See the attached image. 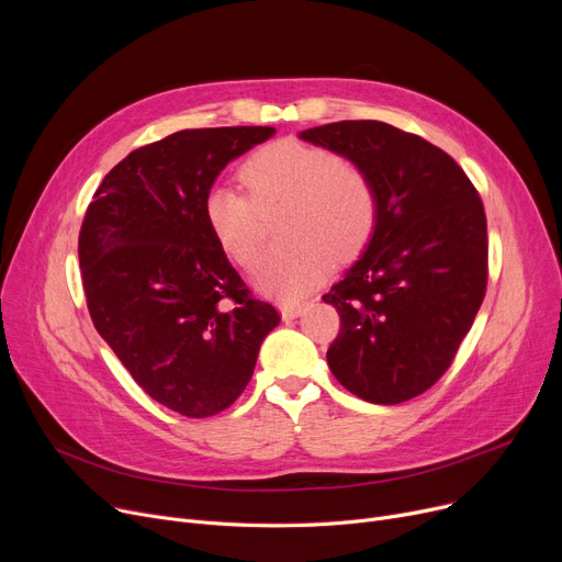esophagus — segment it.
<instances>
[{"instance_id": "esophagus-1", "label": "esophagus", "mask_w": 562, "mask_h": 562, "mask_svg": "<svg viewBox=\"0 0 562 562\" xmlns=\"http://www.w3.org/2000/svg\"><path fill=\"white\" fill-rule=\"evenodd\" d=\"M305 305L303 303H280V314L284 321H293L303 314Z\"/></svg>"}]
</instances>
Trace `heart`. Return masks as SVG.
<instances>
[{"instance_id":"obj_1","label":"heart","mask_w":562,"mask_h":562,"mask_svg":"<svg viewBox=\"0 0 562 562\" xmlns=\"http://www.w3.org/2000/svg\"><path fill=\"white\" fill-rule=\"evenodd\" d=\"M239 178L250 198L233 184L207 190V231L231 261L252 269L261 252V212L286 205L280 235L289 241L269 250L255 276L259 291L282 301L314 289L331 257H357L375 233V184L359 165L329 148L278 139L248 156Z\"/></svg>"}]
</instances>
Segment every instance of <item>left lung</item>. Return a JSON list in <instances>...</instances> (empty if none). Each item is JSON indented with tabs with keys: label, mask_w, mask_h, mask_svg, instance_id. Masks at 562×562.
<instances>
[{
	"label": "left lung",
	"mask_w": 562,
	"mask_h": 562,
	"mask_svg": "<svg viewBox=\"0 0 562 562\" xmlns=\"http://www.w3.org/2000/svg\"><path fill=\"white\" fill-rule=\"evenodd\" d=\"M301 137L359 165L380 205L366 252L323 295L341 316L329 370L366 402H406L445 375L483 303L481 196L442 148L384 122H334Z\"/></svg>",
	"instance_id": "8db88e82"
}]
</instances>
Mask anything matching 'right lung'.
I'll return each instance as SVG.
<instances>
[{
	"mask_svg": "<svg viewBox=\"0 0 562 562\" xmlns=\"http://www.w3.org/2000/svg\"><path fill=\"white\" fill-rule=\"evenodd\" d=\"M271 126L178 131L112 167L79 233L88 312L103 341L156 402L187 418L228 408L280 323L207 231L218 171Z\"/></svg>",
	"mask_w": 562,
	"mask_h": 562,
	"instance_id": "obj_1",
	"label": "right lung"
}]
</instances>
